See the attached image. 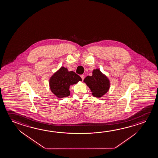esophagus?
<instances>
[{
    "label": "esophagus",
    "mask_w": 158,
    "mask_h": 158,
    "mask_svg": "<svg viewBox=\"0 0 158 158\" xmlns=\"http://www.w3.org/2000/svg\"><path fill=\"white\" fill-rule=\"evenodd\" d=\"M80 77L81 78L82 80H83L84 79V78H85V76H84V75H80Z\"/></svg>",
    "instance_id": "1"
}]
</instances>
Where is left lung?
Returning <instances> with one entry per match:
<instances>
[{"instance_id":"left-lung-1","label":"left lung","mask_w":158,"mask_h":158,"mask_svg":"<svg viewBox=\"0 0 158 158\" xmlns=\"http://www.w3.org/2000/svg\"><path fill=\"white\" fill-rule=\"evenodd\" d=\"M84 82L90 89L92 94L96 98H101L109 91L110 83L107 77L98 69H94L92 76H87Z\"/></svg>"}]
</instances>
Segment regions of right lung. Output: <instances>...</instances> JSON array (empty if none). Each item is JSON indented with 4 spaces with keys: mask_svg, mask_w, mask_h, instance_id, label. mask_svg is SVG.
<instances>
[{
    "mask_svg": "<svg viewBox=\"0 0 158 158\" xmlns=\"http://www.w3.org/2000/svg\"><path fill=\"white\" fill-rule=\"evenodd\" d=\"M81 81L80 76L75 72H69L66 68H60L49 79L51 90L59 98L67 97L70 95L69 87Z\"/></svg>",
    "mask_w": 158,
    "mask_h": 158,
    "instance_id": "add662e5",
    "label": "right lung"
}]
</instances>
